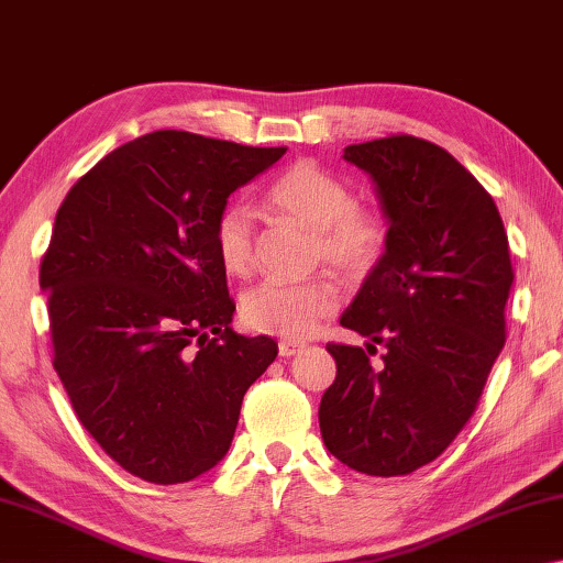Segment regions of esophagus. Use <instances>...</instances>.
Wrapping results in <instances>:
<instances>
[{
    "label": "esophagus",
    "instance_id": "esophagus-1",
    "mask_svg": "<svg viewBox=\"0 0 563 563\" xmlns=\"http://www.w3.org/2000/svg\"><path fill=\"white\" fill-rule=\"evenodd\" d=\"M301 351H303L301 343H294V341H279V356H284V358L297 356V353H301Z\"/></svg>",
    "mask_w": 563,
    "mask_h": 563
}]
</instances>
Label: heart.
I'll return each instance as SVG.
<instances>
[{
    "instance_id": "1",
    "label": "heart",
    "mask_w": 563,
    "mask_h": 563,
    "mask_svg": "<svg viewBox=\"0 0 563 563\" xmlns=\"http://www.w3.org/2000/svg\"><path fill=\"white\" fill-rule=\"evenodd\" d=\"M272 210L313 230V260L346 276L368 274L386 250L380 214L353 205L351 187L313 161L289 165L264 195ZM214 252L222 269L246 276L256 264V230L242 205L224 207L214 222ZM339 294L329 279L264 282L244 294L242 321L252 331L301 341L336 309Z\"/></svg>"
}]
</instances>
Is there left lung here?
I'll return each mask as SVG.
<instances>
[{
    "label": "left lung",
    "instance_id": "left-lung-1",
    "mask_svg": "<svg viewBox=\"0 0 563 563\" xmlns=\"http://www.w3.org/2000/svg\"><path fill=\"white\" fill-rule=\"evenodd\" d=\"M343 161L371 175L388 232L341 327L387 353L373 367L369 351L329 343L321 438L363 475H410L465 428L505 346L509 242L492 195L435 143L388 135L349 145Z\"/></svg>",
    "mask_w": 563,
    "mask_h": 563
}]
</instances>
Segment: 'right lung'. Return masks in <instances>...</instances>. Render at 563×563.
<instances>
[{
  "mask_svg": "<svg viewBox=\"0 0 563 563\" xmlns=\"http://www.w3.org/2000/svg\"><path fill=\"white\" fill-rule=\"evenodd\" d=\"M287 147L155 131L98 161L56 212L38 284L81 426L155 485L212 470L276 341L232 331L214 222Z\"/></svg>",
  "mask_w": 563,
  "mask_h": 563,
  "instance_id": "1",
  "label": "right lung"
}]
</instances>
